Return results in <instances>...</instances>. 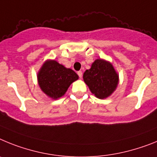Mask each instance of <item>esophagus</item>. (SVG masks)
Returning a JSON list of instances; mask_svg holds the SVG:
<instances>
[{
	"mask_svg": "<svg viewBox=\"0 0 157 157\" xmlns=\"http://www.w3.org/2000/svg\"><path fill=\"white\" fill-rule=\"evenodd\" d=\"M77 74H78V76H79V77H80V78H82L83 73H82V72H81V71H78V72H77Z\"/></svg>",
	"mask_w": 157,
	"mask_h": 157,
	"instance_id": "34e87169",
	"label": "esophagus"
}]
</instances>
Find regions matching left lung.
I'll list each match as a JSON object with an SVG mask.
<instances>
[{"label": "left lung", "mask_w": 157, "mask_h": 157, "mask_svg": "<svg viewBox=\"0 0 157 157\" xmlns=\"http://www.w3.org/2000/svg\"><path fill=\"white\" fill-rule=\"evenodd\" d=\"M83 78L92 94L99 99L108 97L116 89L118 75L113 65L103 59H96L91 69L84 73Z\"/></svg>", "instance_id": "8db88e82"}]
</instances>
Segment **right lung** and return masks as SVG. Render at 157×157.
<instances>
[{
	"instance_id": "1",
	"label": "right lung",
	"mask_w": 157,
	"mask_h": 157,
	"mask_svg": "<svg viewBox=\"0 0 157 157\" xmlns=\"http://www.w3.org/2000/svg\"><path fill=\"white\" fill-rule=\"evenodd\" d=\"M37 77L41 90L54 99L65 95L70 84L79 78L73 69L65 68L54 60H47L43 64Z\"/></svg>"
}]
</instances>
